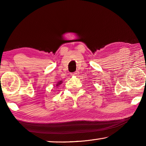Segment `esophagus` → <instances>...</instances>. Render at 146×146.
Listing matches in <instances>:
<instances>
[{
    "label": "esophagus",
    "instance_id": "34e87169",
    "mask_svg": "<svg viewBox=\"0 0 146 146\" xmlns=\"http://www.w3.org/2000/svg\"><path fill=\"white\" fill-rule=\"evenodd\" d=\"M78 75L77 71H75V72L71 73V75Z\"/></svg>",
    "mask_w": 146,
    "mask_h": 146
}]
</instances>
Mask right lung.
Masks as SVG:
<instances>
[{
  "mask_svg": "<svg viewBox=\"0 0 146 146\" xmlns=\"http://www.w3.org/2000/svg\"><path fill=\"white\" fill-rule=\"evenodd\" d=\"M61 84V81H60V82H58V84H57V85H56V86H59V84Z\"/></svg>",
  "mask_w": 146,
  "mask_h": 146,
  "instance_id": "obj_1",
  "label": "right lung"
}]
</instances>
